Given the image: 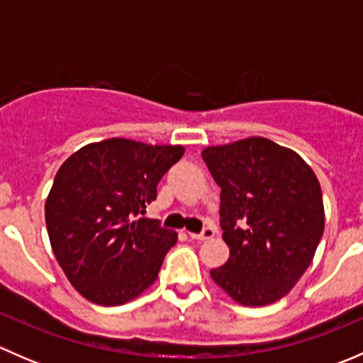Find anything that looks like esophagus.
<instances>
[{
    "label": "esophagus",
    "instance_id": "1",
    "mask_svg": "<svg viewBox=\"0 0 363 363\" xmlns=\"http://www.w3.org/2000/svg\"><path fill=\"white\" fill-rule=\"evenodd\" d=\"M216 233V230L212 228V226H203V230L200 233H189V237L195 240H207V239H212Z\"/></svg>",
    "mask_w": 363,
    "mask_h": 363
}]
</instances>
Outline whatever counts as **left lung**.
I'll use <instances>...</instances> for the list:
<instances>
[{
    "label": "left lung",
    "mask_w": 363,
    "mask_h": 363,
    "mask_svg": "<svg viewBox=\"0 0 363 363\" xmlns=\"http://www.w3.org/2000/svg\"><path fill=\"white\" fill-rule=\"evenodd\" d=\"M202 158L221 188L219 225L230 247L212 279L242 306L283 298L323 235L316 175L296 152L263 137L207 147Z\"/></svg>",
    "instance_id": "left-lung-1"
}]
</instances>
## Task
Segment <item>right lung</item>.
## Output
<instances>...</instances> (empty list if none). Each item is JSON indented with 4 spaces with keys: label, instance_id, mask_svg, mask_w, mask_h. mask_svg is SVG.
I'll return each mask as SVG.
<instances>
[{
    "label": "right lung",
    "instance_id": "add662e5",
    "mask_svg": "<svg viewBox=\"0 0 363 363\" xmlns=\"http://www.w3.org/2000/svg\"><path fill=\"white\" fill-rule=\"evenodd\" d=\"M182 155L181 145L108 138L61 164L45 202L47 232L61 269L87 300L121 306L156 281L177 233L142 216Z\"/></svg>",
    "mask_w": 363,
    "mask_h": 363
}]
</instances>
